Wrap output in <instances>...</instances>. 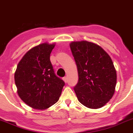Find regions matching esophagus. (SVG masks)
<instances>
[{
    "mask_svg": "<svg viewBox=\"0 0 133 133\" xmlns=\"http://www.w3.org/2000/svg\"><path fill=\"white\" fill-rule=\"evenodd\" d=\"M63 80H64V81L65 82V83H67V82H68V77H64L63 78Z\"/></svg>",
    "mask_w": 133,
    "mask_h": 133,
    "instance_id": "34e87169",
    "label": "esophagus"
}]
</instances>
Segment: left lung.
Segmentation results:
<instances>
[{
  "label": "left lung",
  "instance_id": "obj_1",
  "mask_svg": "<svg viewBox=\"0 0 133 133\" xmlns=\"http://www.w3.org/2000/svg\"><path fill=\"white\" fill-rule=\"evenodd\" d=\"M69 46L77 67L79 81L74 90L78 100L90 109L103 107L114 96L117 83L111 58L92 42L72 41Z\"/></svg>",
  "mask_w": 133,
  "mask_h": 133
}]
</instances>
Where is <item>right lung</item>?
<instances>
[{
    "instance_id": "obj_1",
    "label": "right lung",
    "mask_w": 133,
    "mask_h": 133,
    "mask_svg": "<svg viewBox=\"0 0 133 133\" xmlns=\"http://www.w3.org/2000/svg\"><path fill=\"white\" fill-rule=\"evenodd\" d=\"M56 43H41L29 50L17 65L14 80L17 92L33 109L46 110L58 101L64 81L54 74L50 55Z\"/></svg>"
}]
</instances>
